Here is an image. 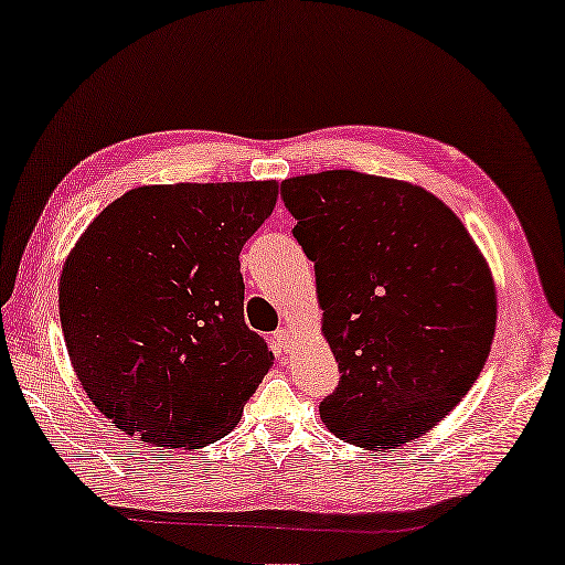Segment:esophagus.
I'll return each instance as SVG.
<instances>
[{"instance_id": "34e87169", "label": "esophagus", "mask_w": 565, "mask_h": 565, "mask_svg": "<svg viewBox=\"0 0 565 565\" xmlns=\"http://www.w3.org/2000/svg\"><path fill=\"white\" fill-rule=\"evenodd\" d=\"M292 330L290 328H280L273 332V343H275V350L277 353H288V350L292 348Z\"/></svg>"}]
</instances>
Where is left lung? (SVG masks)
Returning <instances> with one entry per match:
<instances>
[{
    "label": "left lung",
    "mask_w": 565,
    "mask_h": 565,
    "mask_svg": "<svg viewBox=\"0 0 565 565\" xmlns=\"http://www.w3.org/2000/svg\"><path fill=\"white\" fill-rule=\"evenodd\" d=\"M292 235L316 263L338 387L330 433L377 450L438 425L478 381L495 335L491 270L448 205L353 170L282 182Z\"/></svg>",
    "instance_id": "1"
}]
</instances>
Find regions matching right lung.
<instances>
[{
  "label": "right lung",
  "instance_id": "add662e5",
  "mask_svg": "<svg viewBox=\"0 0 565 565\" xmlns=\"http://www.w3.org/2000/svg\"><path fill=\"white\" fill-rule=\"evenodd\" d=\"M275 200V180L135 188L64 260L60 320L72 367L127 436L192 450L237 425L273 365L245 326L239 249Z\"/></svg>",
  "mask_w": 565,
  "mask_h": 565
}]
</instances>
